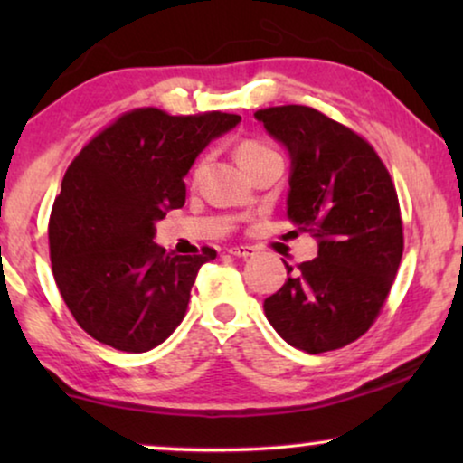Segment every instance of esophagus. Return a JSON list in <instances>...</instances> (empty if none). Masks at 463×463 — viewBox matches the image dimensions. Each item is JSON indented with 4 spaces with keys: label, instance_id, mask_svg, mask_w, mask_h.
<instances>
[{
    "label": "esophagus",
    "instance_id": "esophagus-1",
    "mask_svg": "<svg viewBox=\"0 0 463 463\" xmlns=\"http://www.w3.org/2000/svg\"><path fill=\"white\" fill-rule=\"evenodd\" d=\"M227 252H230V255H233V257L249 259V257L257 255V249H255V246H232V249Z\"/></svg>",
    "mask_w": 463,
    "mask_h": 463
}]
</instances>
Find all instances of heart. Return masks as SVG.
Returning a JSON list of instances; mask_svg holds the SVG:
<instances>
[{"label":"heart","instance_id":"heart-1","mask_svg":"<svg viewBox=\"0 0 463 463\" xmlns=\"http://www.w3.org/2000/svg\"><path fill=\"white\" fill-rule=\"evenodd\" d=\"M236 154L246 173H252L257 166L269 160H280V154L274 147H269L263 141H257V138H246V141L240 143Z\"/></svg>","mask_w":463,"mask_h":463}]
</instances>
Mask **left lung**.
Returning <instances> with one entry per match:
<instances>
[{"instance_id": "8db88e82", "label": "left lung", "mask_w": 463, "mask_h": 463, "mask_svg": "<svg viewBox=\"0 0 463 463\" xmlns=\"http://www.w3.org/2000/svg\"><path fill=\"white\" fill-rule=\"evenodd\" d=\"M290 154L293 236L318 240V257L293 269L263 303L276 333L297 350H339L377 320L404 238L392 176L369 141L306 105L255 113Z\"/></svg>"}]
</instances>
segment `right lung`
I'll return each instance as SVG.
<instances>
[{"instance_id": "right-lung-1", "label": "right lung", "mask_w": 463, "mask_h": 463, "mask_svg": "<svg viewBox=\"0 0 463 463\" xmlns=\"http://www.w3.org/2000/svg\"><path fill=\"white\" fill-rule=\"evenodd\" d=\"M236 113L119 116L69 164L48 223L50 261L69 312L92 339L147 352L185 318L189 293L217 250L175 255L154 242L156 221L185 204L192 164Z\"/></svg>"}]
</instances>
